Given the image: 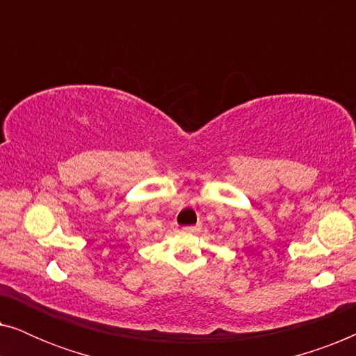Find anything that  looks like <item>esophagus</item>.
Masks as SVG:
<instances>
[{"label":"esophagus","instance_id":"1","mask_svg":"<svg viewBox=\"0 0 356 356\" xmlns=\"http://www.w3.org/2000/svg\"><path fill=\"white\" fill-rule=\"evenodd\" d=\"M199 230H201V225H189V227L183 228V232H186V233H197Z\"/></svg>","mask_w":356,"mask_h":356}]
</instances>
